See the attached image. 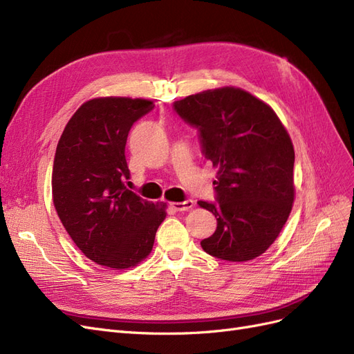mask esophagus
Instances as JSON below:
<instances>
[{"label":"esophagus","instance_id":"obj_1","mask_svg":"<svg viewBox=\"0 0 354 354\" xmlns=\"http://www.w3.org/2000/svg\"><path fill=\"white\" fill-rule=\"evenodd\" d=\"M169 205H171V208H173V209H176L178 212H183V211H189V209L194 208V201L187 199L185 202H171Z\"/></svg>","mask_w":354,"mask_h":354}]
</instances>
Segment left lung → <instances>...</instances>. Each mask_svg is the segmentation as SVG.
I'll use <instances>...</instances> for the list:
<instances>
[{"label": "left lung", "mask_w": 354, "mask_h": 354, "mask_svg": "<svg viewBox=\"0 0 354 354\" xmlns=\"http://www.w3.org/2000/svg\"><path fill=\"white\" fill-rule=\"evenodd\" d=\"M174 109L198 128L202 153L218 169V202H198L217 218L202 250L226 261L254 260L279 236L292 209L291 137L269 104L236 87L187 95Z\"/></svg>", "instance_id": "8db88e82"}]
</instances>
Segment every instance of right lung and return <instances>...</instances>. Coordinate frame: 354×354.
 Returning <instances> with one entry per match:
<instances>
[{
    "label": "right lung",
    "instance_id": "1",
    "mask_svg": "<svg viewBox=\"0 0 354 354\" xmlns=\"http://www.w3.org/2000/svg\"><path fill=\"white\" fill-rule=\"evenodd\" d=\"M153 102L97 97L72 115L57 143L51 192L57 216L87 259L115 270L151 254L167 203H152L125 187L128 131Z\"/></svg>",
    "mask_w": 354,
    "mask_h": 354
}]
</instances>
